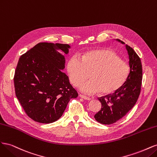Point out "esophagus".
Returning a JSON list of instances; mask_svg holds the SVG:
<instances>
[{
	"label": "esophagus",
	"instance_id": "obj_1",
	"mask_svg": "<svg viewBox=\"0 0 157 157\" xmlns=\"http://www.w3.org/2000/svg\"><path fill=\"white\" fill-rule=\"evenodd\" d=\"M79 96L81 98L85 99V100H88L89 101V100H90V99H91V98H90L87 96H84V95H82V94H79Z\"/></svg>",
	"mask_w": 157,
	"mask_h": 157
}]
</instances>
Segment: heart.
I'll list each match as a JSON object with an SVG mask.
<instances>
[{"label": "heart", "mask_w": 157, "mask_h": 157, "mask_svg": "<svg viewBox=\"0 0 157 157\" xmlns=\"http://www.w3.org/2000/svg\"><path fill=\"white\" fill-rule=\"evenodd\" d=\"M66 71L73 85L79 86L80 91L94 94L101 91L109 94L122 87L129 77L130 66L119 58L115 52L109 49H96L82 54L79 59L73 56L66 63Z\"/></svg>", "instance_id": "b5f03b06"}]
</instances>
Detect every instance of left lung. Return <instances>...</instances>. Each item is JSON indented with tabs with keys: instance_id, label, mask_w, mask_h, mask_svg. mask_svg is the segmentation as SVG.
Segmentation results:
<instances>
[{
	"instance_id": "1",
	"label": "left lung",
	"mask_w": 157,
	"mask_h": 157,
	"mask_svg": "<svg viewBox=\"0 0 157 157\" xmlns=\"http://www.w3.org/2000/svg\"><path fill=\"white\" fill-rule=\"evenodd\" d=\"M117 40L125 44L119 39ZM126 48L130 66V75L126 82L115 93L99 98L101 109L94 118L103 124H113L124 117L134 106L140 96L142 80L141 59L130 46L126 44Z\"/></svg>"
}]
</instances>
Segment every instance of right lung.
Segmentation results:
<instances>
[{"label": "right lung", "instance_id": "obj_1", "mask_svg": "<svg viewBox=\"0 0 157 157\" xmlns=\"http://www.w3.org/2000/svg\"><path fill=\"white\" fill-rule=\"evenodd\" d=\"M71 46L40 42L21 56L14 75L16 97L27 115L40 123H52L62 116L78 93L62 71ZM62 51L61 54L59 52Z\"/></svg>", "mask_w": 157, "mask_h": 157}]
</instances>
